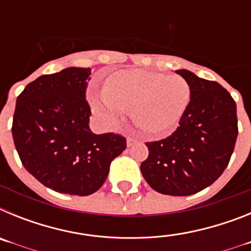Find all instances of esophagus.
Wrapping results in <instances>:
<instances>
[{"mask_svg":"<svg viewBox=\"0 0 251 251\" xmlns=\"http://www.w3.org/2000/svg\"><path fill=\"white\" fill-rule=\"evenodd\" d=\"M137 139L136 138H133V137H128L127 138V146L128 147H130L132 145H134V142H136Z\"/></svg>","mask_w":251,"mask_h":251,"instance_id":"obj_1","label":"esophagus"}]
</instances>
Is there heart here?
Segmentation results:
<instances>
[{
	"label": "heart",
	"mask_w": 251,
	"mask_h": 251,
	"mask_svg": "<svg viewBox=\"0 0 251 251\" xmlns=\"http://www.w3.org/2000/svg\"><path fill=\"white\" fill-rule=\"evenodd\" d=\"M191 100L190 84L179 75L123 70L108 77L104 92L90 98L93 109L109 126L133 112L136 124L148 134H162L176 126Z\"/></svg>",
	"instance_id": "1"
}]
</instances>
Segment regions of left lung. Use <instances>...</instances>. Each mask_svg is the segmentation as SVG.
<instances>
[{
    "instance_id": "left-lung-1",
    "label": "left lung",
    "mask_w": 251,
    "mask_h": 251,
    "mask_svg": "<svg viewBox=\"0 0 251 251\" xmlns=\"http://www.w3.org/2000/svg\"><path fill=\"white\" fill-rule=\"evenodd\" d=\"M191 88V100L170 137L147 142L148 158L141 172L163 195L188 196L208 187L223 175L238 137L236 104L219 83L176 70Z\"/></svg>"
}]
</instances>
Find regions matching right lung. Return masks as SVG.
Segmentation results:
<instances>
[{
  "label": "right lung",
  "mask_w": 251,
  "mask_h": 251,
  "mask_svg": "<svg viewBox=\"0 0 251 251\" xmlns=\"http://www.w3.org/2000/svg\"><path fill=\"white\" fill-rule=\"evenodd\" d=\"M92 69L66 68L41 75L17 97L12 137L26 170L60 194L88 196L98 191L110 162L127 141L121 134H94L85 99Z\"/></svg>",
  "instance_id": "add662e5"
}]
</instances>
